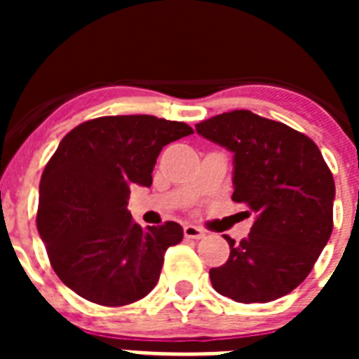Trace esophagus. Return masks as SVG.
I'll use <instances>...</instances> for the list:
<instances>
[{
	"instance_id": "obj_1",
	"label": "esophagus",
	"mask_w": 359,
	"mask_h": 359,
	"mask_svg": "<svg viewBox=\"0 0 359 359\" xmlns=\"http://www.w3.org/2000/svg\"><path fill=\"white\" fill-rule=\"evenodd\" d=\"M183 233H185V237H189V239H203V237H205V231L199 226H196V224H185V226H183Z\"/></svg>"
}]
</instances>
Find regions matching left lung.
Listing matches in <instances>:
<instances>
[{"label":"left lung","instance_id":"1","mask_svg":"<svg viewBox=\"0 0 359 359\" xmlns=\"http://www.w3.org/2000/svg\"><path fill=\"white\" fill-rule=\"evenodd\" d=\"M196 131L233 152L231 199L255 214L246 239L224 236L230 257L210 269L212 286L243 304L291 293L332 233L334 180L322 152L302 133L248 109L203 120Z\"/></svg>","mask_w":359,"mask_h":359}]
</instances>
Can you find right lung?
Here are the masks:
<instances>
[{"instance_id":"add662e5","label":"right lung","mask_w":359,"mask_h":359,"mask_svg":"<svg viewBox=\"0 0 359 359\" xmlns=\"http://www.w3.org/2000/svg\"><path fill=\"white\" fill-rule=\"evenodd\" d=\"M192 133L183 122L122 115L82 122L62 138L41 176L37 231L57 277L79 297L120 307L156 286L183 228H142L128 199L133 185H152L161 149Z\"/></svg>"}]
</instances>
